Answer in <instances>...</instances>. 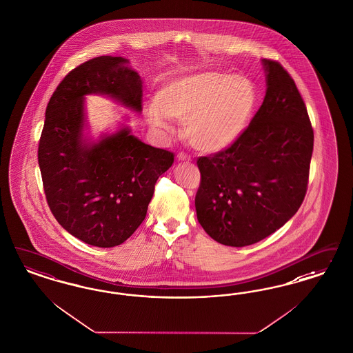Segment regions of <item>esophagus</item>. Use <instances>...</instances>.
I'll list each match as a JSON object with an SVG mask.
<instances>
[{"mask_svg": "<svg viewBox=\"0 0 353 353\" xmlns=\"http://www.w3.org/2000/svg\"><path fill=\"white\" fill-rule=\"evenodd\" d=\"M177 160H179V161H190L192 159H190L189 155H186V154H183V152H180V154L177 155Z\"/></svg>", "mask_w": 353, "mask_h": 353, "instance_id": "34e87169", "label": "esophagus"}]
</instances>
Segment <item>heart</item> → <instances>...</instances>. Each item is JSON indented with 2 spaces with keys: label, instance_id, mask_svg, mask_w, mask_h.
Returning <instances> with one entry per match:
<instances>
[{
  "label": "heart",
  "instance_id": "heart-1",
  "mask_svg": "<svg viewBox=\"0 0 353 353\" xmlns=\"http://www.w3.org/2000/svg\"><path fill=\"white\" fill-rule=\"evenodd\" d=\"M258 104L250 78L225 72H199L170 78L145 110L152 126L170 132L168 117L183 119V132L201 152L216 154L245 133Z\"/></svg>",
  "mask_w": 353,
  "mask_h": 353
}]
</instances>
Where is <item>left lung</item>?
<instances>
[{
    "label": "left lung",
    "instance_id": "8db88e82",
    "mask_svg": "<svg viewBox=\"0 0 353 353\" xmlns=\"http://www.w3.org/2000/svg\"><path fill=\"white\" fill-rule=\"evenodd\" d=\"M266 95L240 139L198 159L196 219L215 241L243 248L266 239L304 201L314 134L304 100L278 62L261 60Z\"/></svg>",
    "mask_w": 353,
    "mask_h": 353
}]
</instances>
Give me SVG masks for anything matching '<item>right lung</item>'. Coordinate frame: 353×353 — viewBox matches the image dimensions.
Segmentation results:
<instances>
[{
	"instance_id": "obj_1",
	"label": "right lung",
	"mask_w": 353,
	"mask_h": 353,
	"mask_svg": "<svg viewBox=\"0 0 353 353\" xmlns=\"http://www.w3.org/2000/svg\"><path fill=\"white\" fill-rule=\"evenodd\" d=\"M142 78L123 57L100 56L68 74L49 100L39 143V167L49 208L81 241L113 248L145 220L160 174L173 154L132 134L129 116L113 132L90 134L87 95L142 110Z\"/></svg>"
}]
</instances>
